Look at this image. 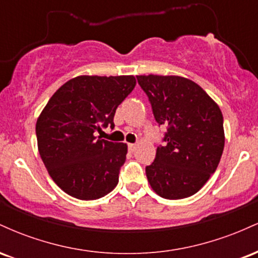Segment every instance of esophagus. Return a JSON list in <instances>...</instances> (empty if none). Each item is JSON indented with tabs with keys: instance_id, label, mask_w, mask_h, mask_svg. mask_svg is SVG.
<instances>
[{
	"instance_id": "34e87169",
	"label": "esophagus",
	"mask_w": 258,
	"mask_h": 258,
	"mask_svg": "<svg viewBox=\"0 0 258 258\" xmlns=\"http://www.w3.org/2000/svg\"><path fill=\"white\" fill-rule=\"evenodd\" d=\"M136 148H137V146H136L135 143H130L128 144V150H130V152H135Z\"/></svg>"
}]
</instances>
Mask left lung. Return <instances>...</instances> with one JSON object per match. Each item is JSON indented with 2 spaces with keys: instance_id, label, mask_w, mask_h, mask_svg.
Returning <instances> with one entry per match:
<instances>
[{
  "instance_id": "obj_1",
  "label": "left lung",
  "mask_w": 258,
  "mask_h": 258,
  "mask_svg": "<svg viewBox=\"0 0 258 258\" xmlns=\"http://www.w3.org/2000/svg\"><path fill=\"white\" fill-rule=\"evenodd\" d=\"M155 121L165 125L164 146L146 167L156 194L170 200L199 191L217 168L224 148L223 116L199 85L180 76L141 75Z\"/></svg>"
}]
</instances>
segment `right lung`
<instances>
[{"mask_svg": "<svg viewBox=\"0 0 258 258\" xmlns=\"http://www.w3.org/2000/svg\"><path fill=\"white\" fill-rule=\"evenodd\" d=\"M135 86L133 76H78L44 106L36 122L38 153L67 194L96 200L117 185L127 146L96 135L114 127L115 111Z\"/></svg>", "mask_w": 258, "mask_h": 258, "instance_id": "obj_1", "label": "right lung"}]
</instances>
